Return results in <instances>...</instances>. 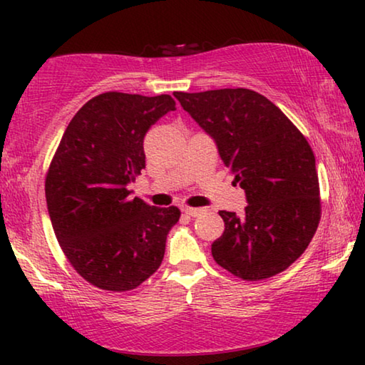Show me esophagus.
I'll use <instances>...</instances> for the list:
<instances>
[{
    "label": "esophagus",
    "instance_id": "1",
    "mask_svg": "<svg viewBox=\"0 0 365 365\" xmlns=\"http://www.w3.org/2000/svg\"><path fill=\"white\" fill-rule=\"evenodd\" d=\"M205 207H183V212L190 215V217H197V215L205 214Z\"/></svg>",
    "mask_w": 365,
    "mask_h": 365
}]
</instances>
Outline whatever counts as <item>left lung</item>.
<instances>
[{"label":"left lung","instance_id":"obj_1","mask_svg":"<svg viewBox=\"0 0 365 365\" xmlns=\"http://www.w3.org/2000/svg\"><path fill=\"white\" fill-rule=\"evenodd\" d=\"M174 96L215 141L248 201L243 215L219 212L225 230L212 243L214 261L248 282L280 274L306 251L320 220L316 158L304 135L248 88Z\"/></svg>","mask_w":365,"mask_h":365}]
</instances>
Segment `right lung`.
Here are the masks:
<instances>
[{
  "label": "right lung",
  "mask_w": 365,
  "mask_h": 365,
  "mask_svg": "<svg viewBox=\"0 0 365 365\" xmlns=\"http://www.w3.org/2000/svg\"><path fill=\"white\" fill-rule=\"evenodd\" d=\"M175 110L170 95L108 91L72 117L49 165L46 206L61 250L83 279L108 292L137 288L159 269L178 207L128 200L145 169L143 140Z\"/></svg>",
  "instance_id": "obj_1"
}]
</instances>
